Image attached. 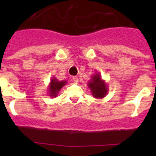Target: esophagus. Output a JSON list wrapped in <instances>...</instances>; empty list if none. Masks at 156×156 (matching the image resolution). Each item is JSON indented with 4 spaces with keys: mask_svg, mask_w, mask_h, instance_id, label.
I'll return each mask as SVG.
<instances>
[{
    "mask_svg": "<svg viewBox=\"0 0 156 156\" xmlns=\"http://www.w3.org/2000/svg\"><path fill=\"white\" fill-rule=\"evenodd\" d=\"M73 80L75 83H78V81H79V79H78V77H77V76H73Z\"/></svg>",
    "mask_w": 156,
    "mask_h": 156,
    "instance_id": "34e87169",
    "label": "esophagus"
}]
</instances>
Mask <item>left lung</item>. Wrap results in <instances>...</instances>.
Listing matches in <instances>:
<instances>
[{
  "label": "left lung",
  "instance_id": "1",
  "mask_svg": "<svg viewBox=\"0 0 156 156\" xmlns=\"http://www.w3.org/2000/svg\"><path fill=\"white\" fill-rule=\"evenodd\" d=\"M87 86L95 98H103L108 94V84L105 80L101 79V76L98 73L93 74L90 80L88 81Z\"/></svg>",
  "mask_w": 156,
  "mask_h": 156
}]
</instances>
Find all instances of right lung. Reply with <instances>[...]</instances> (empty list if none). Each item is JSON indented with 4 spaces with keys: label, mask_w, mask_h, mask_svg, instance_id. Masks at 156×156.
<instances>
[{
    "label": "right lung",
    "mask_w": 156,
    "mask_h": 156,
    "mask_svg": "<svg viewBox=\"0 0 156 156\" xmlns=\"http://www.w3.org/2000/svg\"><path fill=\"white\" fill-rule=\"evenodd\" d=\"M67 83L66 80L59 81L55 77H52L51 82L48 85V95L51 98H55L58 96V94L61 90L62 88Z\"/></svg>",
    "instance_id": "obj_1"
}]
</instances>
